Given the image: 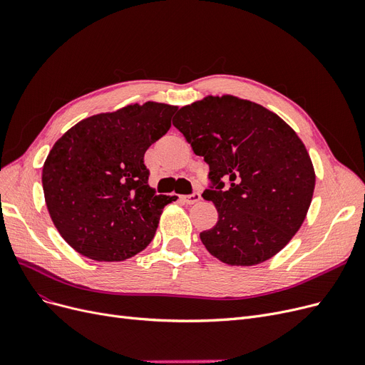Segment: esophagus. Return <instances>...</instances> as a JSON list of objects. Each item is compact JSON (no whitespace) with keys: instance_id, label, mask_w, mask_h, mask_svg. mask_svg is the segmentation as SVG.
<instances>
[{"instance_id":"esophagus-1","label":"esophagus","mask_w":365,"mask_h":365,"mask_svg":"<svg viewBox=\"0 0 365 365\" xmlns=\"http://www.w3.org/2000/svg\"><path fill=\"white\" fill-rule=\"evenodd\" d=\"M183 200L187 204H195V202H198L201 200V195H200V192H192V194H189V195H185Z\"/></svg>"}]
</instances>
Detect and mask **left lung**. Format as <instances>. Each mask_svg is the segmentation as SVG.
Masks as SVG:
<instances>
[{"label": "left lung", "mask_w": 365, "mask_h": 365, "mask_svg": "<svg viewBox=\"0 0 365 365\" xmlns=\"http://www.w3.org/2000/svg\"><path fill=\"white\" fill-rule=\"evenodd\" d=\"M173 125L210 167L202 198L219 217L200 234L205 249L237 267L274 257L303 225L314 191V168L297 133L272 110L234 95L185 106Z\"/></svg>", "instance_id": "1"}]
</instances>
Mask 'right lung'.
<instances>
[{"mask_svg": "<svg viewBox=\"0 0 365 365\" xmlns=\"http://www.w3.org/2000/svg\"><path fill=\"white\" fill-rule=\"evenodd\" d=\"M176 106L148 101L76 123L53 145L43 173L58 232L93 261H123L155 237L163 209L178 197L149 186L145 153L171 126Z\"/></svg>", "mask_w": 365, "mask_h": 365, "instance_id": "add662e5", "label": "right lung"}]
</instances>
